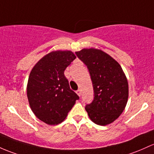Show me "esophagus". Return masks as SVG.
Segmentation results:
<instances>
[{
	"instance_id": "esophagus-1",
	"label": "esophagus",
	"mask_w": 154,
	"mask_h": 154,
	"mask_svg": "<svg viewBox=\"0 0 154 154\" xmlns=\"http://www.w3.org/2000/svg\"><path fill=\"white\" fill-rule=\"evenodd\" d=\"M76 93H77V94L79 96H81V91L79 89V90H77V91H76Z\"/></svg>"
}]
</instances>
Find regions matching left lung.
<instances>
[{
	"mask_svg": "<svg viewBox=\"0 0 154 154\" xmlns=\"http://www.w3.org/2000/svg\"><path fill=\"white\" fill-rule=\"evenodd\" d=\"M87 66L90 73L94 99L85 110L96 124L106 126L124 112L128 97L127 78L120 64L107 53L95 48L75 52Z\"/></svg>",
	"mask_w": 154,
	"mask_h": 154,
	"instance_id": "1",
	"label": "left lung"
}]
</instances>
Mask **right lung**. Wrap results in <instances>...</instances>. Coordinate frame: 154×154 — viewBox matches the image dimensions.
I'll use <instances>...</instances> for the list:
<instances>
[{
    "label": "right lung",
    "instance_id": "add662e5",
    "mask_svg": "<svg viewBox=\"0 0 154 154\" xmlns=\"http://www.w3.org/2000/svg\"><path fill=\"white\" fill-rule=\"evenodd\" d=\"M75 58L69 50L52 51L40 59L30 72L27 85L28 102L35 116L45 124L61 123L79 99L64 75Z\"/></svg>",
    "mask_w": 154,
    "mask_h": 154
}]
</instances>
